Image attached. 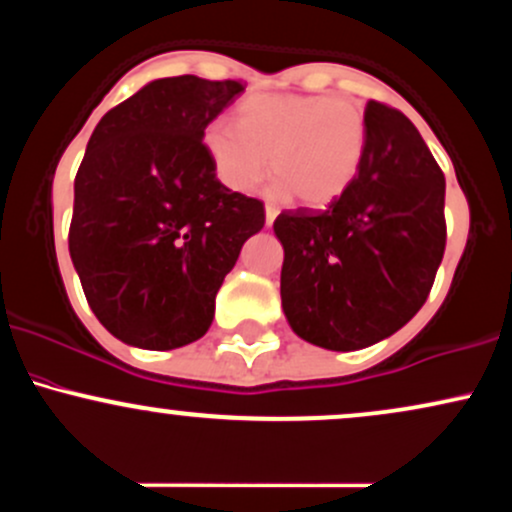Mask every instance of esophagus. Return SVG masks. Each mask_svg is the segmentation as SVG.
Returning <instances> with one entry per match:
<instances>
[{
	"label": "esophagus",
	"mask_w": 512,
	"mask_h": 512,
	"mask_svg": "<svg viewBox=\"0 0 512 512\" xmlns=\"http://www.w3.org/2000/svg\"><path fill=\"white\" fill-rule=\"evenodd\" d=\"M276 216H279V209L272 207V204H267V207H264V223H267V226H272Z\"/></svg>",
	"instance_id": "esophagus-1"
}]
</instances>
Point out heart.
Masks as SVG:
<instances>
[{"label": "heart", "mask_w": 512, "mask_h": 512, "mask_svg": "<svg viewBox=\"0 0 512 512\" xmlns=\"http://www.w3.org/2000/svg\"><path fill=\"white\" fill-rule=\"evenodd\" d=\"M366 117L330 96L257 93L238 105V125L214 120L202 134L211 168L228 190L252 192L269 170L274 197L327 207L356 180L366 156Z\"/></svg>", "instance_id": "obj_1"}]
</instances>
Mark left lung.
Segmentation results:
<instances>
[{"mask_svg": "<svg viewBox=\"0 0 512 512\" xmlns=\"http://www.w3.org/2000/svg\"><path fill=\"white\" fill-rule=\"evenodd\" d=\"M366 156L330 209L276 216L284 245L281 308L291 330L354 351L419 313L445 252V178L399 110L366 105Z\"/></svg>", "mask_w": 512, "mask_h": 512, "instance_id": "1", "label": "left lung"}]
</instances>
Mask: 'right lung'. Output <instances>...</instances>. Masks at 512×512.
Listing matches in <instances>:
<instances>
[{
	"instance_id": "right-lung-1",
	"label": "right lung",
	"mask_w": 512,
	"mask_h": 512,
	"mask_svg": "<svg viewBox=\"0 0 512 512\" xmlns=\"http://www.w3.org/2000/svg\"><path fill=\"white\" fill-rule=\"evenodd\" d=\"M245 88L154 79L101 117L74 180L69 255L101 325L151 351L197 342L240 248L262 231L260 199L216 178L202 134Z\"/></svg>"
}]
</instances>
